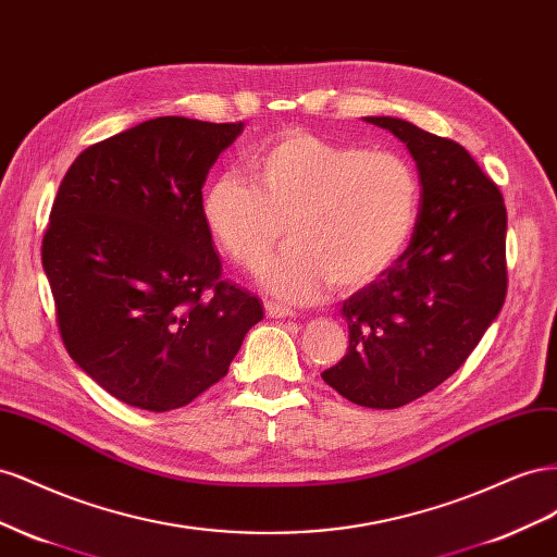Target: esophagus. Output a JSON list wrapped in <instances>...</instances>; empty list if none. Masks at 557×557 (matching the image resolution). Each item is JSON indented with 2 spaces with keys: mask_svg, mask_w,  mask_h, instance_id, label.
Segmentation results:
<instances>
[{
  "mask_svg": "<svg viewBox=\"0 0 557 557\" xmlns=\"http://www.w3.org/2000/svg\"><path fill=\"white\" fill-rule=\"evenodd\" d=\"M265 314L273 317V320H284V317H294V310H289L282 304H275V300H265Z\"/></svg>",
  "mask_w": 557,
  "mask_h": 557,
  "instance_id": "34e87169",
  "label": "esophagus"
}]
</instances>
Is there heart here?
<instances>
[{
    "label": "heart",
    "instance_id": "1",
    "mask_svg": "<svg viewBox=\"0 0 557 557\" xmlns=\"http://www.w3.org/2000/svg\"><path fill=\"white\" fill-rule=\"evenodd\" d=\"M251 182L219 174L200 214L240 268L259 270L289 233L292 245L263 270V287L312 304L329 284L355 292L406 251L420 214V177L404 156L369 151L308 131H284L249 156Z\"/></svg>",
    "mask_w": 557,
    "mask_h": 557
}]
</instances>
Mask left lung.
Returning a JSON list of instances; mask_svg holds the SVG:
<instances>
[{
  "label": "left lung",
  "instance_id": "left-lung-1",
  "mask_svg": "<svg viewBox=\"0 0 557 557\" xmlns=\"http://www.w3.org/2000/svg\"><path fill=\"white\" fill-rule=\"evenodd\" d=\"M410 151L420 214L408 249L343 304L347 355L322 373L347 401L399 408L448 380L506 298V208L497 184L453 139L367 116Z\"/></svg>",
  "mask_w": 557,
  "mask_h": 557
}]
</instances>
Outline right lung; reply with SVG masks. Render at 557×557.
Wrapping results in <instances>:
<instances>
[{"instance_id":"1","label":"right lung","mask_w":557,"mask_h":557,"mask_svg":"<svg viewBox=\"0 0 557 557\" xmlns=\"http://www.w3.org/2000/svg\"><path fill=\"white\" fill-rule=\"evenodd\" d=\"M243 128L158 116L78 153L58 188L41 263L60 338L123 404H190L263 320L261 300L221 277L200 214L208 172Z\"/></svg>"}]
</instances>
